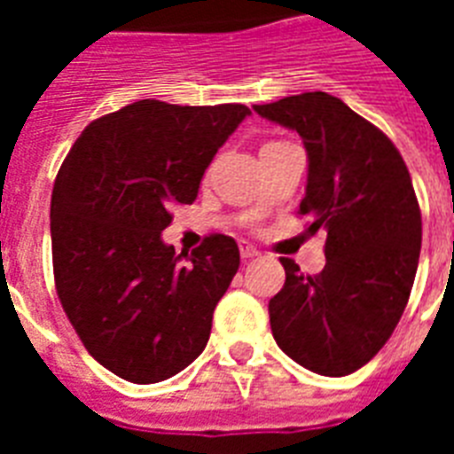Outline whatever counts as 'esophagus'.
Listing matches in <instances>:
<instances>
[{"mask_svg":"<svg viewBox=\"0 0 454 454\" xmlns=\"http://www.w3.org/2000/svg\"><path fill=\"white\" fill-rule=\"evenodd\" d=\"M240 256L245 259V262H252V259H256V256H259V252H256L254 247H249V245H242Z\"/></svg>","mask_w":454,"mask_h":454,"instance_id":"obj_1","label":"esophagus"}]
</instances>
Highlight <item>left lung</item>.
<instances>
[{
  "label": "left lung",
  "instance_id": "1",
  "mask_svg": "<svg viewBox=\"0 0 454 454\" xmlns=\"http://www.w3.org/2000/svg\"><path fill=\"white\" fill-rule=\"evenodd\" d=\"M297 131L309 153L299 214L323 231L325 269L303 276L292 259L269 301L278 346L310 372L344 377L380 353L401 320L422 249V212L391 138L341 98L306 91L254 106Z\"/></svg>",
  "mask_w": 454,
  "mask_h": 454
}]
</instances>
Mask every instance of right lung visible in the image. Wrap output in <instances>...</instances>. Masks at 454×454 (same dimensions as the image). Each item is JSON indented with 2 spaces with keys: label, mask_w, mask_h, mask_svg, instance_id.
Wrapping results in <instances>:
<instances>
[{
  "label": "right lung",
  "mask_w": 454,
  "mask_h": 454,
  "mask_svg": "<svg viewBox=\"0 0 454 454\" xmlns=\"http://www.w3.org/2000/svg\"><path fill=\"white\" fill-rule=\"evenodd\" d=\"M249 113L145 98L94 120L60 164L56 292L84 348L122 380H169L205 351L240 249L214 233L191 256L176 254L162 231L171 207L195 202L205 169Z\"/></svg>",
  "instance_id": "1"
}]
</instances>
